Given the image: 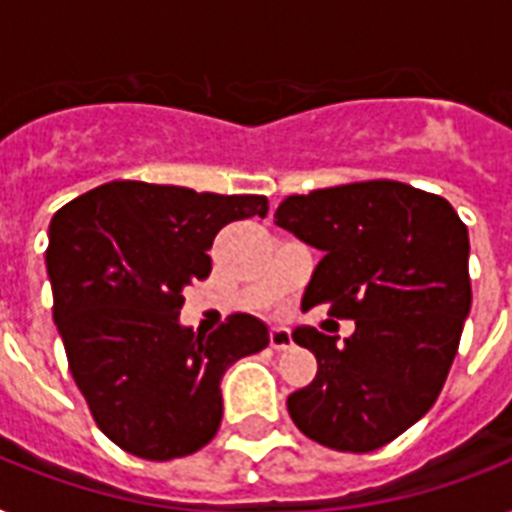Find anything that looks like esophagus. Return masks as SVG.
I'll return each instance as SVG.
<instances>
[{
  "instance_id": "1",
  "label": "esophagus",
  "mask_w": 512,
  "mask_h": 512,
  "mask_svg": "<svg viewBox=\"0 0 512 512\" xmlns=\"http://www.w3.org/2000/svg\"><path fill=\"white\" fill-rule=\"evenodd\" d=\"M268 340H271L273 350L292 348V335H289L287 327H271V332H268Z\"/></svg>"
}]
</instances>
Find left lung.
Segmentation results:
<instances>
[{
  "label": "left lung",
  "instance_id": "left-lung-1",
  "mask_svg": "<svg viewBox=\"0 0 512 512\" xmlns=\"http://www.w3.org/2000/svg\"><path fill=\"white\" fill-rule=\"evenodd\" d=\"M273 217L324 252L305 308L356 321L342 345L292 332L319 372L287 398L289 417L316 444L374 452L436 404L452 369L473 303L468 228L449 201L398 180L287 196Z\"/></svg>",
  "mask_w": 512,
  "mask_h": 512
}]
</instances>
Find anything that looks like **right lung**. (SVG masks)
<instances>
[{
	"label": "right lung",
	"mask_w": 512,
	"mask_h": 512,
	"mask_svg": "<svg viewBox=\"0 0 512 512\" xmlns=\"http://www.w3.org/2000/svg\"><path fill=\"white\" fill-rule=\"evenodd\" d=\"M255 215H268L265 196L114 180L52 217V319L92 420L124 452L154 462L199 452L223 420L225 369L268 345V327L247 313L212 335L177 321L183 289L212 271L217 231Z\"/></svg>",
	"instance_id": "1"
}]
</instances>
